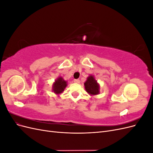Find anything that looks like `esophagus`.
<instances>
[{
  "instance_id": "1",
  "label": "esophagus",
  "mask_w": 153,
  "mask_h": 153,
  "mask_svg": "<svg viewBox=\"0 0 153 153\" xmlns=\"http://www.w3.org/2000/svg\"><path fill=\"white\" fill-rule=\"evenodd\" d=\"M74 82L76 83V84H79L80 81L79 79H75V80H74Z\"/></svg>"
}]
</instances>
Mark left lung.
Here are the masks:
<instances>
[{"label":"left lung","instance_id":"left-lung-1","mask_svg":"<svg viewBox=\"0 0 153 153\" xmlns=\"http://www.w3.org/2000/svg\"><path fill=\"white\" fill-rule=\"evenodd\" d=\"M85 89L91 96L97 95L100 93V85L95 80L94 76L90 75L84 83Z\"/></svg>","mask_w":153,"mask_h":153}]
</instances>
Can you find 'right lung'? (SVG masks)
<instances>
[{
  "instance_id": "add662e5",
  "label": "right lung",
  "mask_w": 153,
  "mask_h": 153,
  "mask_svg": "<svg viewBox=\"0 0 153 153\" xmlns=\"http://www.w3.org/2000/svg\"><path fill=\"white\" fill-rule=\"evenodd\" d=\"M67 86V82L63 79V78L60 76L57 80H55V82L52 85V91L56 94H60L65 89Z\"/></svg>"
}]
</instances>
